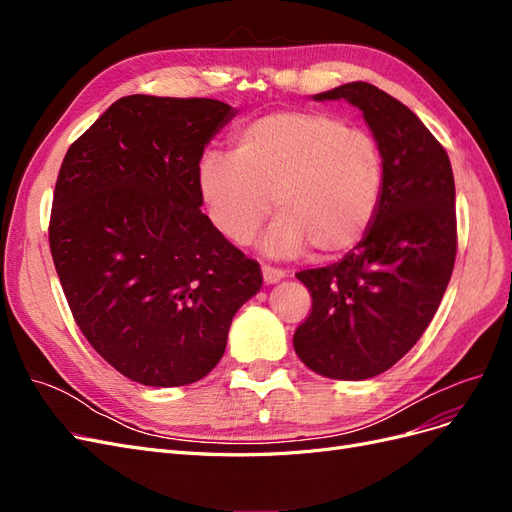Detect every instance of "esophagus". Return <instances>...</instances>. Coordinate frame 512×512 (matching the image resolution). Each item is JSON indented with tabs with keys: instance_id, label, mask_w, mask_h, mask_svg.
Segmentation results:
<instances>
[{
	"instance_id": "esophagus-1",
	"label": "esophagus",
	"mask_w": 512,
	"mask_h": 512,
	"mask_svg": "<svg viewBox=\"0 0 512 512\" xmlns=\"http://www.w3.org/2000/svg\"><path fill=\"white\" fill-rule=\"evenodd\" d=\"M284 277H286L284 269H275V267H269V265H262V280H265L267 284L282 282Z\"/></svg>"
}]
</instances>
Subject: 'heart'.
I'll list each match as a JSON object with an SVG mask.
<instances>
[{"mask_svg": "<svg viewBox=\"0 0 512 512\" xmlns=\"http://www.w3.org/2000/svg\"><path fill=\"white\" fill-rule=\"evenodd\" d=\"M382 181L374 138L318 111L260 115L232 134V153L207 151L196 164L198 196L228 241H250L275 205L260 239L275 258L309 245L320 258L352 250L376 220Z\"/></svg>", "mask_w": 512, "mask_h": 512, "instance_id": "b5f03b06", "label": "heart"}]
</instances>
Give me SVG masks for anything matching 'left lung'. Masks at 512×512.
Segmentation results:
<instances>
[{"instance_id": "1", "label": "left lung", "mask_w": 512, "mask_h": 512, "mask_svg": "<svg viewBox=\"0 0 512 512\" xmlns=\"http://www.w3.org/2000/svg\"><path fill=\"white\" fill-rule=\"evenodd\" d=\"M359 108L382 153L376 220L342 260L297 273L312 314L294 331L299 359L333 380H367L393 367L425 333L457 252L451 160L408 106L354 81L312 96Z\"/></svg>"}]
</instances>
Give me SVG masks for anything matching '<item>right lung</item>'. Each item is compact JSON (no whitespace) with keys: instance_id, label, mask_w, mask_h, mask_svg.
<instances>
[{"instance_id":"1","label":"right lung","mask_w":512,"mask_h":512,"mask_svg":"<svg viewBox=\"0 0 512 512\" xmlns=\"http://www.w3.org/2000/svg\"><path fill=\"white\" fill-rule=\"evenodd\" d=\"M237 108L211 98L126 96L68 149L49 241L87 342L145 386L205 378L230 322L262 286L196 190V164Z\"/></svg>"}]
</instances>
